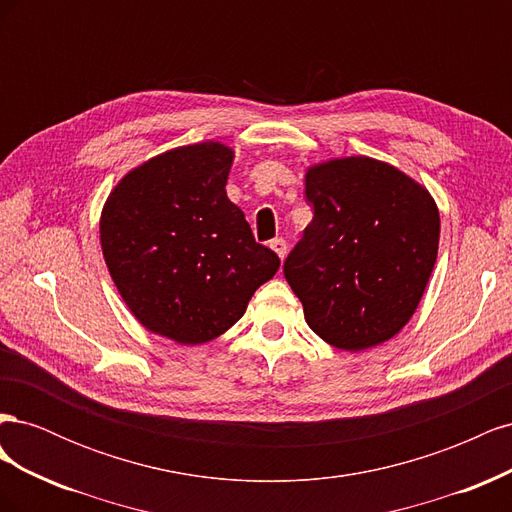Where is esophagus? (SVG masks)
Returning <instances> with one entry per match:
<instances>
[{"mask_svg":"<svg viewBox=\"0 0 512 512\" xmlns=\"http://www.w3.org/2000/svg\"><path fill=\"white\" fill-rule=\"evenodd\" d=\"M269 245H271V250L284 260V256H286V252H288V243H286L284 239H273Z\"/></svg>","mask_w":512,"mask_h":512,"instance_id":"34e87169","label":"esophagus"}]
</instances>
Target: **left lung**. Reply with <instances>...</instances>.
I'll return each mask as SVG.
<instances>
[{
  "label": "left lung",
  "mask_w": 512,
  "mask_h": 512,
  "mask_svg": "<svg viewBox=\"0 0 512 512\" xmlns=\"http://www.w3.org/2000/svg\"><path fill=\"white\" fill-rule=\"evenodd\" d=\"M314 207L284 262L318 337L348 352L389 342L421 303L440 243V211L399 168L350 156L307 168Z\"/></svg>",
  "instance_id": "8db88e82"
}]
</instances>
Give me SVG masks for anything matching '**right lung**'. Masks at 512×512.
I'll return each mask as SVG.
<instances>
[{"mask_svg": "<svg viewBox=\"0 0 512 512\" xmlns=\"http://www.w3.org/2000/svg\"><path fill=\"white\" fill-rule=\"evenodd\" d=\"M235 151L183 145L132 168L108 194L100 243L134 318L181 346L211 342L280 269L226 196Z\"/></svg>", "mask_w": 512, "mask_h": 512, "instance_id": "right-lung-1", "label": "right lung"}]
</instances>
